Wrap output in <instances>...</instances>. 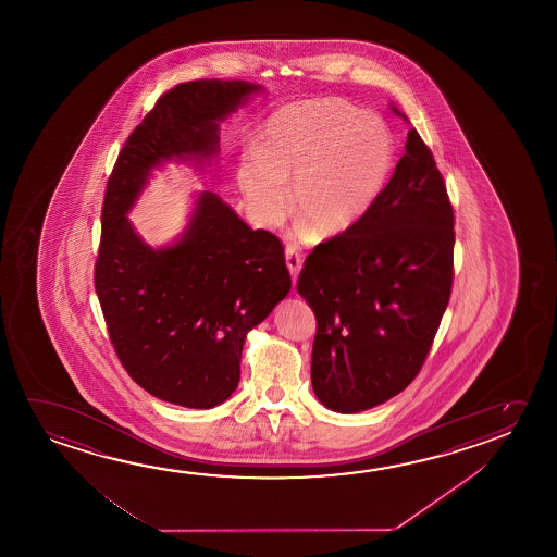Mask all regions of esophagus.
<instances>
[{"instance_id":"obj_1","label":"esophagus","mask_w":557,"mask_h":557,"mask_svg":"<svg viewBox=\"0 0 557 557\" xmlns=\"http://www.w3.org/2000/svg\"><path fill=\"white\" fill-rule=\"evenodd\" d=\"M285 262H287V268L292 272L293 280H297L300 268H302V255H300L297 248L289 245V247L285 248Z\"/></svg>"}]
</instances>
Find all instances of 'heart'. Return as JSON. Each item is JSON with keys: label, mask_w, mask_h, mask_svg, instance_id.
<instances>
[{"label": "heart", "mask_w": 557, "mask_h": 557, "mask_svg": "<svg viewBox=\"0 0 557 557\" xmlns=\"http://www.w3.org/2000/svg\"><path fill=\"white\" fill-rule=\"evenodd\" d=\"M394 163L392 131L343 100L289 106L265 121L257 148L239 158L237 181L258 225L293 214L332 237L351 230L380 197Z\"/></svg>", "instance_id": "b5f03b06"}]
</instances>
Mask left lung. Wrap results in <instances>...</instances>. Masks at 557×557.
Here are the masks:
<instances>
[{
  "mask_svg": "<svg viewBox=\"0 0 557 557\" xmlns=\"http://www.w3.org/2000/svg\"><path fill=\"white\" fill-rule=\"evenodd\" d=\"M454 223L444 175L411 128L376 202L317 245L297 280L317 317L310 377L327 409L367 411L417 377L451 297Z\"/></svg>",
  "mask_w": 557,
  "mask_h": 557,
  "instance_id": "obj_1",
  "label": "left lung"
}]
</instances>
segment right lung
<instances>
[{
	"label": "right lung",
	"instance_id": "1",
	"mask_svg": "<svg viewBox=\"0 0 557 557\" xmlns=\"http://www.w3.org/2000/svg\"><path fill=\"white\" fill-rule=\"evenodd\" d=\"M257 90L200 78L163 92L125 140L103 195L95 287L113 351L148 394L188 409H212L237 389L247 332L292 289L282 240L250 230L210 190L172 247L145 245L125 214L156 165L214 154L218 121Z\"/></svg>",
	"mask_w": 557,
	"mask_h": 557
}]
</instances>
